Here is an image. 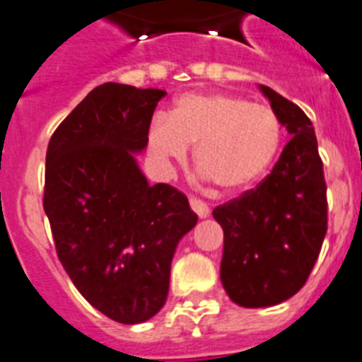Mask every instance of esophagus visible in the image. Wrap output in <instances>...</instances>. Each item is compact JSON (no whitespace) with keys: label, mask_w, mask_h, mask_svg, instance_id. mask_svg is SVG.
Listing matches in <instances>:
<instances>
[{"label":"esophagus","mask_w":362,"mask_h":362,"mask_svg":"<svg viewBox=\"0 0 362 362\" xmlns=\"http://www.w3.org/2000/svg\"><path fill=\"white\" fill-rule=\"evenodd\" d=\"M189 204H191V208H193V211H195V214L199 215L200 218L208 217V215H209V206L206 204L204 200L197 199V197H191Z\"/></svg>","instance_id":"obj_1"}]
</instances>
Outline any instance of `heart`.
<instances>
[{
	"mask_svg": "<svg viewBox=\"0 0 362 362\" xmlns=\"http://www.w3.org/2000/svg\"><path fill=\"white\" fill-rule=\"evenodd\" d=\"M281 136V121L270 106L215 92L178 97L169 117H154L147 141L165 163L184 162L197 145V169L218 189L235 191L265 175Z\"/></svg>",
	"mask_w": 362,
	"mask_h": 362,
	"instance_id": "obj_1",
	"label": "heart"
}]
</instances>
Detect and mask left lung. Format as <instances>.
Listing matches in <instances>:
<instances>
[{"label": "left lung", "instance_id": "1", "mask_svg": "<svg viewBox=\"0 0 362 362\" xmlns=\"http://www.w3.org/2000/svg\"><path fill=\"white\" fill-rule=\"evenodd\" d=\"M261 92L291 141L254 189L214 209L224 232L221 281L241 308H270L298 293L327 232V187L311 119L269 86Z\"/></svg>", "mask_w": 362, "mask_h": 362}]
</instances>
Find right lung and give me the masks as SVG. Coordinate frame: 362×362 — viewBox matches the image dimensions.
Masks as SVG:
<instances>
[{
    "instance_id": "1",
    "label": "right lung",
    "mask_w": 362,
    "mask_h": 362,
    "mask_svg": "<svg viewBox=\"0 0 362 362\" xmlns=\"http://www.w3.org/2000/svg\"><path fill=\"white\" fill-rule=\"evenodd\" d=\"M158 88L106 83L57 127L45 154L44 209L73 285L121 324L167 300L175 248L199 217L169 184L148 186L134 154L147 145Z\"/></svg>"
}]
</instances>
